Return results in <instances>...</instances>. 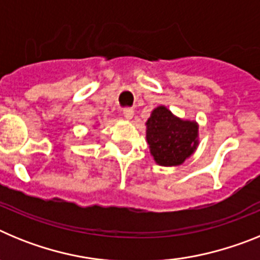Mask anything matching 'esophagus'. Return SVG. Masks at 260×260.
<instances>
[{
	"label": "esophagus",
	"instance_id": "obj_1",
	"mask_svg": "<svg viewBox=\"0 0 260 260\" xmlns=\"http://www.w3.org/2000/svg\"><path fill=\"white\" fill-rule=\"evenodd\" d=\"M122 113H123V116H125V118L132 119L133 116H134V110H133L132 108H123Z\"/></svg>",
	"mask_w": 260,
	"mask_h": 260
}]
</instances>
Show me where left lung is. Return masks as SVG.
Wrapping results in <instances>:
<instances>
[{"instance_id": "obj_1", "label": "left lung", "mask_w": 260, "mask_h": 260, "mask_svg": "<svg viewBox=\"0 0 260 260\" xmlns=\"http://www.w3.org/2000/svg\"><path fill=\"white\" fill-rule=\"evenodd\" d=\"M147 143L155 161L164 167L180 165L198 147V125L157 107L147 121Z\"/></svg>"}]
</instances>
